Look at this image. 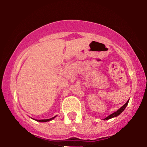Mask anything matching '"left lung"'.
Masks as SVG:
<instances>
[{
  "label": "left lung",
  "mask_w": 147,
  "mask_h": 147,
  "mask_svg": "<svg viewBox=\"0 0 147 147\" xmlns=\"http://www.w3.org/2000/svg\"><path fill=\"white\" fill-rule=\"evenodd\" d=\"M128 101H129V100H128L127 102H126V103L124 104V105H123L122 106L121 108H120V109H118L117 111L116 112H114L113 114H110V116H108V117H106V118H104V120H108V119H110V118H114V117H116V116H118V115H119V114H120L122 113V112L124 111V110L126 108V106L128 105Z\"/></svg>",
  "instance_id": "obj_1"
}]
</instances>
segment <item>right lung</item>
Masks as SVG:
<instances>
[{
	"label": "right lung",
	"instance_id": "1",
	"mask_svg": "<svg viewBox=\"0 0 147 147\" xmlns=\"http://www.w3.org/2000/svg\"><path fill=\"white\" fill-rule=\"evenodd\" d=\"M55 116H54V117H53V118H49V119H45V120H37V121H38V122H47V121H49V120H51L52 119H53L54 118H55Z\"/></svg>",
	"mask_w": 147,
	"mask_h": 147
}]
</instances>
